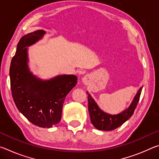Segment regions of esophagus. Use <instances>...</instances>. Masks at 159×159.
I'll list each match as a JSON object with an SVG mask.
<instances>
[{"instance_id":"esophagus-1","label":"esophagus","mask_w":159,"mask_h":159,"mask_svg":"<svg viewBox=\"0 0 159 159\" xmlns=\"http://www.w3.org/2000/svg\"><path fill=\"white\" fill-rule=\"evenodd\" d=\"M83 82L85 83V84H87V83H88V78L87 77H84L83 79Z\"/></svg>"}]
</instances>
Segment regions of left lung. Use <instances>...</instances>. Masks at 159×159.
I'll use <instances>...</instances> for the list:
<instances>
[{
    "label": "left lung",
    "mask_w": 159,
    "mask_h": 159,
    "mask_svg": "<svg viewBox=\"0 0 159 159\" xmlns=\"http://www.w3.org/2000/svg\"><path fill=\"white\" fill-rule=\"evenodd\" d=\"M142 89V88H139L130 107L117 115H110L102 111L97 105L94 99L91 98L90 94H88V111L90 114L91 123L97 129L101 130L109 131L118 128L133 114L139 100Z\"/></svg>",
    "instance_id": "left-lung-1"
}]
</instances>
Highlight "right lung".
I'll list each match as a JSON object with an SVG mask.
<instances>
[{
  "instance_id": "add662e5",
  "label": "right lung",
  "mask_w": 159,
  "mask_h": 159,
  "mask_svg": "<svg viewBox=\"0 0 159 159\" xmlns=\"http://www.w3.org/2000/svg\"><path fill=\"white\" fill-rule=\"evenodd\" d=\"M45 34L43 30H38L20 40L10 64V88L19 111L34 125L50 128L60 122L64 99L78 79L74 75H61L42 80L29 72L26 47L35 43Z\"/></svg>"
}]
</instances>
